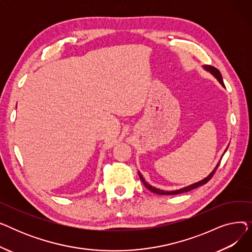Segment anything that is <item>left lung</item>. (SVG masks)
Masks as SVG:
<instances>
[{
	"label": "left lung",
	"instance_id": "obj_1",
	"mask_svg": "<svg viewBox=\"0 0 252 252\" xmlns=\"http://www.w3.org/2000/svg\"><path fill=\"white\" fill-rule=\"evenodd\" d=\"M204 68L206 69V70H208V71H210L211 73H213L218 79H219V82L224 87V85H223V82H222V77H221V74H220V70L218 69V68H216V67H214V66H204ZM220 163H218V165L216 166V168L213 170V173H211L207 178H205L204 180H202V181H200V182H198V183H196V184H193V185H190V186H188V187H186V188H183V189H180V190H176V191H163V190H159V189H156V188H154V187H152L151 185H149L148 183H146L145 182V180H144V178L142 177V175L139 173V176H140V179H141V181L143 182V184L145 185V187H146L148 190H150L151 192H153V193H155V194H159V195H177V194H181V193H185V192H188V191H191V190H193V189H195V188H198L199 186H202V185H204V184H206L211 178L214 177V175H215V173H216V170L218 169V167H219V165H220Z\"/></svg>",
	"mask_w": 252,
	"mask_h": 252
}]
</instances>
